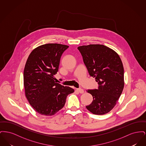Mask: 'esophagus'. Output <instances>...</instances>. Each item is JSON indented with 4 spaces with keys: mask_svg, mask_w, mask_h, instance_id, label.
<instances>
[{
    "mask_svg": "<svg viewBox=\"0 0 146 146\" xmlns=\"http://www.w3.org/2000/svg\"><path fill=\"white\" fill-rule=\"evenodd\" d=\"M76 91L78 92H79V93H80V94H83L84 93V90L83 89H81V88H78V89H76Z\"/></svg>",
    "mask_w": 146,
    "mask_h": 146,
    "instance_id": "1",
    "label": "esophagus"
}]
</instances>
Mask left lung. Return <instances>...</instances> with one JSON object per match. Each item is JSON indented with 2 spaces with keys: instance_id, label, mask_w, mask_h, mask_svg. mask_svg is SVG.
<instances>
[{
  "instance_id": "obj_1",
  "label": "left lung",
  "mask_w": 146,
  "mask_h": 146,
  "mask_svg": "<svg viewBox=\"0 0 146 146\" xmlns=\"http://www.w3.org/2000/svg\"><path fill=\"white\" fill-rule=\"evenodd\" d=\"M78 49L90 76L99 85L97 89L86 90L93 101L86 108L94 114H106L116 105L124 89L122 61L115 51L104 45H83Z\"/></svg>"
}]
</instances>
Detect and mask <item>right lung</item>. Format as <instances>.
<instances>
[{"mask_svg":"<svg viewBox=\"0 0 146 146\" xmlns=\"http://www.w3.org/2000/svg\"><path fill=\"white\" fill-rule=\"evenodd\" d=\"M69 46L49 43L35 48L28 56L23 72L25 95L39 114L51 116L64 107L67 96L74 90L56 82L63 52Z\"/></svg>","mask_w":146,"mask_h":146,"instance_id":"obj_1","label":"right lung"}]
</instances>
